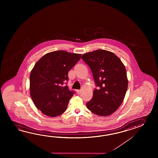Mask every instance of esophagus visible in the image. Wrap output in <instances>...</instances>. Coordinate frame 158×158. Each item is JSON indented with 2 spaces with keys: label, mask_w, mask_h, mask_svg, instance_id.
<instances>
[{
  "label": "esophagus",
  "mask_w": 158,
  "mask_h": 158,
  "mask_svg": "<svg viewBox=\"0 0 158 158\" xmlns=\"http://www.w3.org/2000/svg\"><path fill=\"white\" fill-rule=\"evenodd\" d=\"M81 92V90H77V93L78 94H80Z\"/></svg>",
  "instance_id": "1"
}]
</instances>
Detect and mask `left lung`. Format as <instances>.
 <instances>
[{
	"mask_svg": "<svg viewBox=\"0 0 158 158\" xmlns=\"http://www.w3.org/2000/svg\"><path fill=\"white\" fill-rule=\"evenodd\" d=\"M82 59L90 68L98 87L86 107L98 116L111 115L123 103L127 90L124 65L115 54L104 50L86 53Z\"/></svg>",
	"mask_w": 158,
	"mask_h": 158,
	"instance_id": "8db88e82",
	"label": "left lung"
}]
</instances>
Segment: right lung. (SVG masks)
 <instances>
[{"label": "right lung", "mask_w": 158, "mask_h": 158, "mask_svg": "<svg viewBox=\"0 0 158 158\" xmlns=\"http://www.w3.org/2000/svg\"><path fill=\"white\" fill-rule=\"evenodd\" d=\"M81 57V54L56 51L44 55L35 64L30 73V95L35 107L44 114L55 117L67 110L75 93L67 85L68 73Z\"/></svg>", "instance_id": "right-lung-1"}]
</instances>
